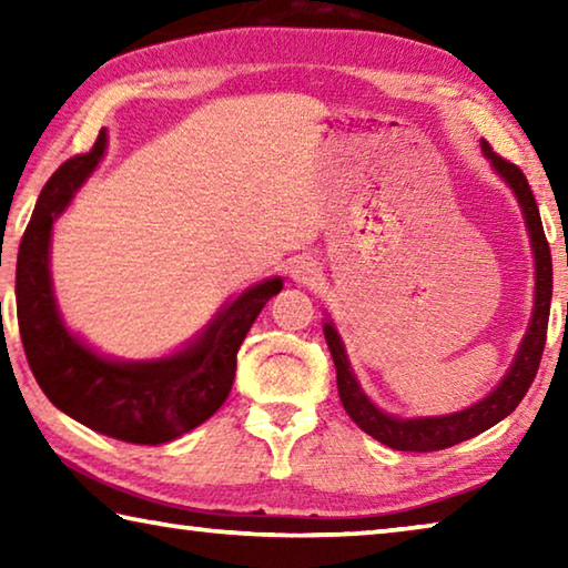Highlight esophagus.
<instances>
[{"label":"esophagus","mask_w":568,"mask_h":568,"mask_svg":"<svg viewBox=\"0 0 568 568\" xmlns=\"http://www.w3.org/2000/svg\"><path fill=\"white\" fill-rule=\"evenodd\" d=\"M318 263H313V261H297L295 265H293V281L295 283H313V277L318 275Z\"/></svg>","instance_id":"34e87169"}]
</instances>
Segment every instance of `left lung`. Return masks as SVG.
I'll return each instance as SVG.
<instances>
[{"label":"left lung","instance_id":"left-lung-1","mask_svg":"<svg viewBox=\"0 0 568 568\" xmlns=\"http://www.w3.org/2000/svg\"><path fill=\"white\" fill-rule=\"evenodd\" d=\"M486 158L494 162V168L501 172V178L514 187L518 203L524 207L528 233H531L534 253H536V311L531 318V328H528L521 351H518L511 371L506 373L491 396L478 400L476 406H470L454 416H438V418H413L403 420L388 413L378 410L373 403L365 398V393L358 388V383L353 378V371L345 358L343 343L338 333L331 323H325V341L335 363V373H338V393L341 403L348 416L358 423L365 434L373 436L381 444H386L396 450H416V454H430V450H444L460 444V440L474 438L484 434L486 428L496 426L498 420H504L518 403L524 400L526 390L531 388L536 378L538 365H541L544 345H546V328H549V311H551V250L549 240L544 235L541 215H538V205L528 180L521 172V168L508 162L506 158L494 152V148L484 142Z\"/></svg>","mask_w":568,"mask_h":568}]
</instances>
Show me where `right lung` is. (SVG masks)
Segmentation results:
<instances>
[{
	"label": "right lung",
	"mask_w": 568,
	"mask_h": 568,
	"mask_svg": "<svg viewBox=\"0 0 568 568\" xmlns=\"http://www.w3.org/2000/svg\"><path fill=\"white\" fill-rule=\"evenodd\" d=\"M104 132L47 180L17 255V321L27 363L57 408L98 434L158 446L187 434L223 406L235 381L237 351L265 303L281 291L273 277L250 287L217 315L187 351L155 363H112L72 338L57 315L50 283L54 217L104 152Z\"/></svg>",
	"instance_id": "1"
}]
</instances>
